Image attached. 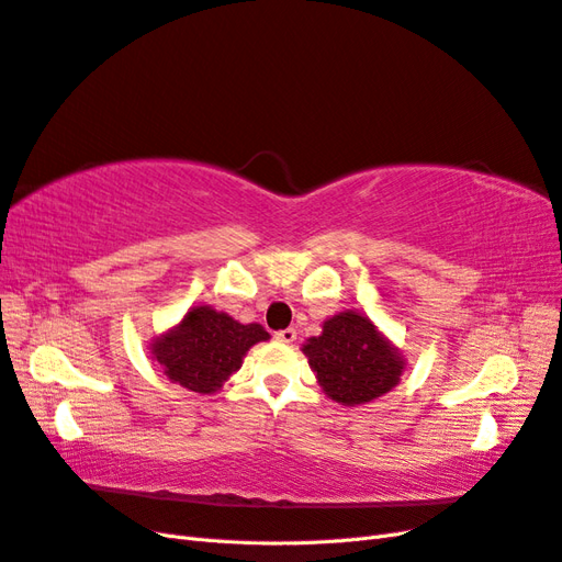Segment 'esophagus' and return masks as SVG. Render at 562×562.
<instances>
[{"label":"esophagus","mask_w":562,"mask_h":562,"mask_svg":"<svg viewBox=\"0 0 562 562\" xmlns=\"http://www.w3.org/2000/svg\"><path fill=\"white\" fill-rule=\"evenodd\" d=\"M274 337L279 339V342H283V345H291V342H295V339H297V330L295 328H285V330H279Z\"/></svg>","instance_id":"34e87169"}]
</instances>
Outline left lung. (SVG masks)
<instances>
[{"mask_svg": "<svg viewBox=\"0 0 562 562\" xmlns=\"http://www.w3.org/2000/svg\"><path fill=\"white\" fill-rule=\"evenodd\" d=\"M326 394L342 405L370 403L394 389L405 361L398 349L359 312L323 321V333L302 347Z\"/></svg>", "mask_w": 562, "mask_h": 562, "instance_id": "8db88e82", "label": "left lung"}]
</instances>
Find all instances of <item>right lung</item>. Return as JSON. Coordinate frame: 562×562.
Here are the masks:
<instances>
[{"label": "right lung", "instance_id": "1", "mask_svg": "<svg viewBox=\"0 0 562 562\" xmlns=\"http://www.w3.org/2000/svg\"><path fill=\"white\" fill-rule=\"evenodd\" d=\"M269 339L260 323H239L209 304L192 307L176 328L151 339L164 375L196 394H215L241 368L246 351Z\"/></svg>", "mask_w": 562, "mask_h": 562}]
</instances>
